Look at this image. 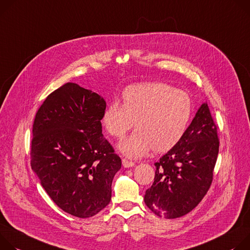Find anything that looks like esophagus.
Wrapping results in <instances>:
<instances>
[{
	"instance_id": "1",
	"label": "esophagus",
	"mask_w": 250,
	"mask_h": 250,
	"mask_svg": "<svg viewBox=\"0 0 250 250\" xmlns=\"http://www.w3.org/2000/svg\"><path fill=\"white\" fill-rule=\"evenodd\" d=\"M122 165L124 168H131V167H134L135 166V163L132 162V161H129V160H126V159H123L122 160Z\"/></svg>"
}]
</instances>
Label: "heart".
<instances>
[{"mask_svg":"<svg viewBox=\"0 0 250 250\" xmlns=\"http://www.w3.org/2000/svg\"><path fill=\"white\" fill-rule=\"evenodd\" d=\"M123 104L110 103L102 122L107 132L121 139L133 127L137 131L118 148L128 158H141L152 148L166 152L186 134L192 115V101L183 90L165 83H141L125 88Z\"/></svg>","mask_w":250,"mask_h":250,"instance_id":"1","label":"heart"}]
</instances>
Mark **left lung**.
<instances>
[{
  "label": "left lung",
  "mask_w": 250,
  "mask_h": 250,
  "mask_svg": "<svg viewBox=\"0 0 250 250\" xmlns=\"http://www.w3.org/2000/svg\"><path fill=\"white\" fill-rule=\"evenodd\" d=\"M219 141L207 103L202 104L182 140L155 163L154 183L146 190V206L165 218L183 216L208 192Z\"/></svg>",
  "instance_id": "left-lung-1"
}]
</instances>
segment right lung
<instances>
[{
  "label": "right lung",
  "mask_w": 250,
  "mask_h": 250,
  "mask_svg": "<svg viewBox=\"0 0 250 250\" xmlns=\"http://www.w3.org/2000/svg\"><path fill=\"white\" fill-rule=\"evenodd\" d=\"M106 102L68 82L50 93L36 114L31 166L50 199L63 211L86 218L111 200L121 159L102 134Z\"/></svg>",
  "instance_id": "1"
}]
</instances>
